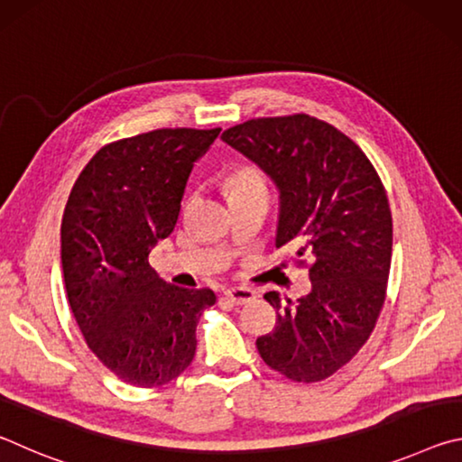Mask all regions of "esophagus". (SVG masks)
Instances as JSON below:
<instances>
[{
  "label": "esophagus",
  "mask_w": 462,
  "mask_h": 462,
  "mask_svg": "<svg viewBox=\"0 0 462 462\" xmlns=\"http://www.w3.org/2000/svg\"><path fill=\"white\" fill-rule=\"evenodd\" d=\"M224 297L230 303H234V306H246V303L256 300L254 291H250V289H246V287H230V289H226Z\"/></svg>",
  "instance_id": "34e87169"
}]
</instances>
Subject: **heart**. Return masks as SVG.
Segmentation results:
<instances>
[{
	"instance_id": "b5f03b06",
	"label": "heart",
	"mask_w": 462,
	"mask_h": 462,
	"mask_svg": "<svg viewBox=\"0 0 462 462\" xmlns=\"http://www.w3.org/2000/svg\"><path fill=\"white\" fill-rule=\"evenodd\" d=\"M230 193L250 191V189H264V181L259 171L254 169H240L228 179Z\"/></svg>"
}]
</instances>
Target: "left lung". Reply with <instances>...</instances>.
<instances>
[{
  "mask_svg": "<svg viewBox=\"0 0 462 462\" xmlns=\"http://www.w3.org/2000/svg\"><path fill=\"white\" fill-rule=\"evenodd\" d=\"M222 140L277 185V248L311 261L308 295L285 303L264 295L277 324L256 338L259 355L291 381L328 379L369 340L385 303L393 246L385 187L353 140L308 114L248 120Z\"/></svg>",
  "mask_w": 462,
  "mask_h": 462,
  "instance_id": "obj_1",
  "label": "left lung"
}]
</instances>
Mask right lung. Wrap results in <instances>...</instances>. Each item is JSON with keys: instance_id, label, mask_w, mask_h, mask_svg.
<instances>
[{"instance_id": "obj_1", "label": "right lung", "mask_w": 462, "mask_h": 462, "mask_svg": "<svg viewBox=\"0 0 462 462\" xmlns=\"http://www.w3.org/2000/svg\"><path fill=\"white\" fill-rule=\"evenodd\" d=\"M220 128H161L93 154L69 195L60 261L69 306L85 342L136 387L177 379L195 356V328L212 289L169 285L148 264L173 232L187 179Z\"/></svg>"}]
</instances>
